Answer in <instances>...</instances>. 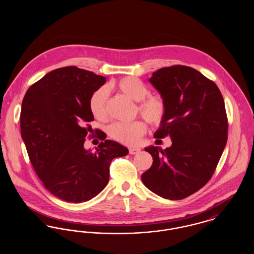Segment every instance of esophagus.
Wrapping results in <instances>:
<instances>
[{"instance_id": "34e87169", "label": "esophagus", "mask_w": 254, "mask_h": 254, "mask_svg": "<svg viewBox=\"0 0 254 254\" xmlns=\"http://www.w3.org/2000/svg\"><path fill=\"white\" fill-rule=\"evenodd\" d=\"M140 148H138V147H130V148H128V152H129V154H137V153H139L140 152Z\"/></svg>"}]
</instances>
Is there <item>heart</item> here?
Returning <instances> with one entry per match:
<instances>
[{
  "label": "heart",
  "mask_w": 254,
  "mask_h": 254,
  "mask_svg": "<svg viewBox=\"0 0 254 254\" xmlns=\"http://www.w3.org/2000/svg\"><path fill=\"white\" fill-rule=\"evenodd\" d=\"M128 99L137 102V112L152 127H159L165 120L168 112V104L161 95H150L149 88L136 77H125L111 85ZM109 91L101 87L92 93L89 99V110L98 120L108 117L107 104ZM146 133V126L142 121L132 123H114L109 127V136L115 141L127 145H137Z\"/></svg>",
  "instance_id": "1"
}]
</instances>
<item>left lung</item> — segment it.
Returning <instances> with one entry per match:
<instances>
[{"label": "left lung", "instance_id": "obj_1", "mask_svg": "<svg viewBox=\"0 0 254 254\" xmlns=\"http://www.w3.org/2000/svg\"><path fill=\"white\" fill-rule=\"evenodd\" d=\"M149 82L168 104L154 138L170 136L172 145L145 148L153 164L142 181L165 199L181 200L202 189L216 169L228 140L224 98L213 81L187 65L160 68Z\"/></svg>", "mask_w": 254, "mask_h": 254}]
</instances>
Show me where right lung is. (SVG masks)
Here are the masks:
<instances>
[{
    "instance_id": "1",
    "label": "right lung",
    "mask_w": 254,
    "mask_h": 254,
    "mask_svg": "<svg viewBox=\"0 0 254 254\" xmlns=\"http://www.w3.org/2000/svg\"><path fill=\"white\" fill-rule=\"evenodd\" d=\"M106 81L75 65L64 66L37 81L23 99L21 134L30 162L45 189L61 200L82 203L95 197L109 183L112 159L128 153L106 140L102 130L91 134L89 99ZM87 134L104 141L93 153L84 149Z\"/></svg>"
}]
</instances>
